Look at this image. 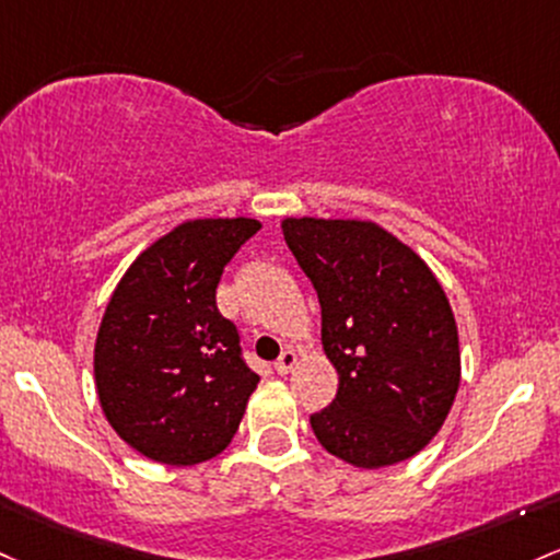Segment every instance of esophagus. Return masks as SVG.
Wrapping results in <instances>:
<instances>
[{
	"label": "esophagus",
	"instance_id": "1",
	"mask_svg": "<svg viewBox=\"0 0 560 560\" xmlns=\"http://www.w3.org/2000/svg\"><path fill=\"white\" fill-rule=\"evenodd\" d=\"M294 366H298V350L287 348L284 353L279 355V361H276V372H279V374H290Z\"/></svg>",
	"mask_w": 560,
	"mask_h": 560
}]
</instances>
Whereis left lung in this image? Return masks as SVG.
Listing matches in <instances>:
<instances>
[{
    "label": "left lung",
    "instance_id": "left-lung-1",
    "mask_svg": "<svg viewBox=\"0 0 560 560\" xmlns=\"http://www.w3.org/2000/svg\"><path fill=\"white\" fill-rule=\"evenodd\" d=\"M287 247L322 303L337 396L311 415L318 444L388 468L430 444L459 388L457 322L428 262L372 220L284 218Z\"/></svg>",
    "mask_w": 560,
    "mask_h": 560
}]
</instances>
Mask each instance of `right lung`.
<instances>
[{
	"instance_id": "obj_1",
	"label": "right lung",
	"mask_w": 560,
	"mask_h": 560,
	"mask_svg": "<svg viewBox=\"0 0 560 560\" xmlns=\"http://www.w3.org/2000/svg\"><path fill=\"white\" fill-rule=\"evenodd\" d=\"M255 218H199L149 244L110 294L95 337V388L108 425L175 468L218 457L257 377L214 290Z\"/></svg>"
}]
</instances>
